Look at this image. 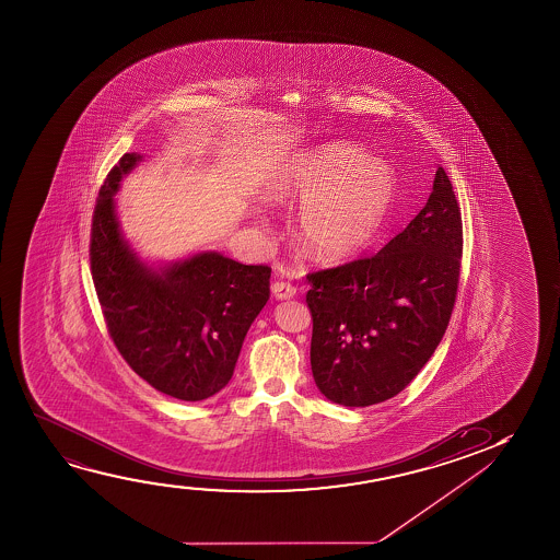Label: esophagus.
I'll list each match as a JSON object with an SVG mask.
<instances>
[{
    "label": "esophagus",
    "instance_id": "esophagus-1",
    "mask_svg": "<svg viewBox=\"0 0 560 560\" xmlns=\"http://www.w3.org/2000/svg\"><path fill=\"white\" fill-rule=\"evenodd\" d=\"M271 292L277 300L292 299L296 294V287L289 281H276L271 284Z\"/></svg>",
    "mask_w": 560,
    "mask_h": 560
}]
</instances>
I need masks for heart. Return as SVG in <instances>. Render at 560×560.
<instances>
[{
    "label": "heart",
    "instance_id": "b5f03b06",
    "mask_svg": "<svg viewBox=\"0 0 560 560\" xmlns=\"http://www.w3.org/2000/svg\"><path fill=\"white\" fill-rule=\"evenodd\" d=\"M396 189L386 162L337 141L294 159L269 185V200L304 202L300 241L319 258H342L375 237L390 214Z\"/></svg>",
    "mask_w": 560,
    "mask_h": 560
}]
</instances>
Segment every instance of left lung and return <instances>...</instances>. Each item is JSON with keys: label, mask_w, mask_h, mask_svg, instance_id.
Instances as JSON below:
<instances>
[{"label": "left lung", "mask_w": 560, "mask_h": 560, "mask_svg": "<svg viewBox=\"0 0 560 560\" xmlns=\"http://www.w3.org/2000/svg\"><path fill=\"white\" fill-rule=\"evenodd\" d=\"M463 220L445 170L429 202L375 254L310 271V361L330 401L394 398L436 350L459 289Z\"/></svg>", "instance_id": "8db88e82"}]
</instances>
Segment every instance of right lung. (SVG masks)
<instances>
[{"instance_id": "add662e5", "label": "right lung", "mask_w": 560, "mask_h": 560, "mask_svg": "<svg viewBox=\"0 0 560 560\" xmlns=\"http://www.w3.org/2000/svg\"><path fill=\"white\" fill-rule=\"evenodd\" d=\"M126 153L93 208L90 266L108 335L153 388L184 401L230 383L241 346L269 299V266L202 253L154 273L126 246L115 215L118 182L138 164Z\"/></svg>"}]
</instances>
